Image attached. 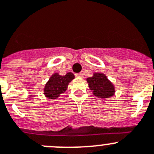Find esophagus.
Masks as SVG:
<instances>
[{"mask_svg": "<svg viewBox=\"0 0 154 154\" xmlns=\"http://www.w3.org/2000/svg\"><path fill=\"white\" fill-rule=\"evenodd\" d=\"M75 76L77 77H84V74H83L82 73H78V74H76Z\"/></svg>", "mask_w": 154, "mask_h": 154, "instance_id": "esophagus-1", "label": "esophagus"}]
</instances>
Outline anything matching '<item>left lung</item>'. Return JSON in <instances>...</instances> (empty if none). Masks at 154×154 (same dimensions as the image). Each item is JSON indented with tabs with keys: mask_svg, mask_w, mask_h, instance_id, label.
<instances>
[{
	"mask_svg": "<svg viewBox=\"0 0 154 154\" xmlns=\"http://www.w3.org/2000/svg\"><path fill=\"white\" fill-rule=\"evenodd\" d=\"M87 81L90 90L97 97L110 98L114 95V85L104 74L94 73L92 77L87 78Z\"/></svg>",
	"mask_w": 154,
	"mask_h": 154,
	"instance_id": "1",
	"label": "left lung"
}]
</instances>
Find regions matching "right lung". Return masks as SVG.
<instances>
[{"label":"right lung","instance_id":"right-lung-1","mask_svg":"<svg viewBox=\"0 0 154 154\" xmlns=\"http://www.w3.org/2000/svg\"><path fill=\"white\" fill-rule=\"evenodd\" d=\"M73 79H74V75L71 72L64 76L60 75L58 73L52 74L44 88V96L48 99H57L67 91L68 84Z\"/></svg>","mask_w":154,"mask_h":154}]
</instances>
